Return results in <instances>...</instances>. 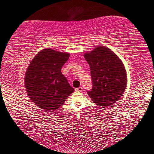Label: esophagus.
<instances>
[{
  "mask_svg": "<svg viewBox=\"0 0 154 154\" xmlns=\"http://www.w3.org/2000/svg\"><path fill=\"white\" fill-rule=\"evenodd\" d=\"M75 91L76 92H82L83 91V88L82 87H79V88H75Z\"/></svg>",
  "mask_w": 154,
  "mask_h": 154,
  "instance_id": "1",
  "label": "esophagus"
}]
</instances>
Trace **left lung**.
Here are the masks:
<instances>
[{"instance_id": "1", "label": "left lung", "mask_w": 154, "mask_h": 154, "mask_svg": "<svg viewBox=\"0 0 154 154\" xmlns=\"http://www.w3.org/2000/svg\"><path fill=\"white\" fill-rule=\"evenodd\" d=\"M90 68L92 88L87 91L93 103L102 108L116 103L126 87V72L122 62L111 49L99 46L85 54Z\"/></svg>"}]
</instances>
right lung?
<instances>
[{
	"mask_svg": "<svg viewBox=\"0 0 154 154\" xmlns=\"http://www.w3.org/2000/svg\"><path fill=\"white\" fill-rule=\"evenodd\" d=\"M69 54L45 49L33 58L25 75L28 96L44 111L52 112L64 103L74 92L61 69Z\"/></svg>",
	"mask_w": 154,
	"mask_h": 154,
	"instance_id": "add662e5",
	"label": "right lung"
}]
</instances>
